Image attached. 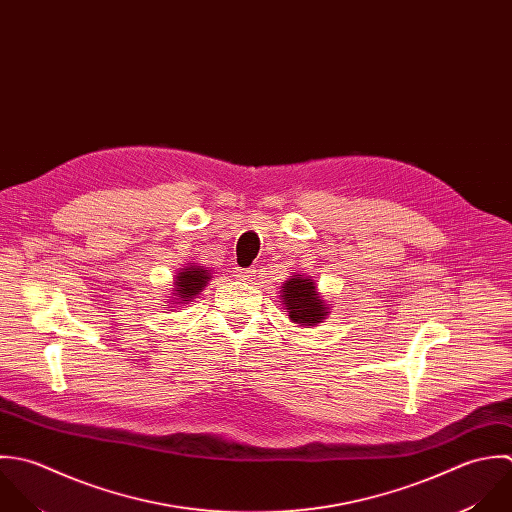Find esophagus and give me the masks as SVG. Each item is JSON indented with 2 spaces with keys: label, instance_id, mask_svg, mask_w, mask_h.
<instances>
[{
  "label": "esophagus",
  "instance_id": "esophagus-1",
  "mask_svg": "<svg viewBox=\"0 0 512 512\" xmlns=\"http://www.w3.org/2000/svg\"><path fill=\"white\" fill-rule=\"evenodd\" d=\"M234 276H236L238 280H250V278L254 276V270H250V268H236V270H234Z\"/></svg>",
  "mask_w": 512,
  "mask_h": 512
}]
</instances>
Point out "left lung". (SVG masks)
Masks as SVG:
<instances>
[{
  "mask_svg": "<svg viewBox=\"0 0 512 512\" xmlns=\"http://www.w3.org/2000/svg\"><path fill=\"white\" fill-rule=\"evenodd\" d=\"M282 300L286 310L290 312V320L300 326H316L324 316H328V308L320 300L316 292V284L308 278H290L284 286Z\"/></svg>",
  "mask_w": 512,
  "mask_h": 512,
  "instance_id": "8db88e82",
  "label": "left lung"
}]
</instances>
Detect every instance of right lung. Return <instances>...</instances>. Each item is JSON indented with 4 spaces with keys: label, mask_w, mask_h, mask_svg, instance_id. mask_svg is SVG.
Wrapping results in <instances>:
<instances>
[{
    "label": "right lung",
    "mask_w": 512,
    "mask_h": 512,
    "mask_svg": "<svg viewBox=\"0 0 512 512\" xmlns=\"http://www.w3.org/2000/svg\"><path fill=\"white\" fill-rule=\"evenodd\" d=\"M208 280H210L208 270H204L202 266H190V268H184L182 272H178L176 282H174L176 298H178V300H182V302L192 300L200 290H204V286H206V282H208Z\"/></svg>",
    "instance_id": "obj_1"
}]
</instances>
